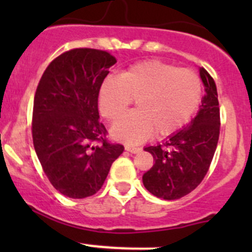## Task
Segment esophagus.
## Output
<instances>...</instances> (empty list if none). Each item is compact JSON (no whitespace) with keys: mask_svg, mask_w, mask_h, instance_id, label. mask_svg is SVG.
Returning a JSON list of instances; mask_svg holds the SVG:
<instances>
[{"mask_svg":"<svg viewBox=\"0 0 252 252\" xmlns=\"http://www.w3.org/2000/svg\"><path fill=\"white\" fill-rule=\"evenodd\" d=\"M126 150L130 154H139L141 151L140 147H133V146H126Z\"/></svg>","mask_w":252,"mask_h":252,"instance_id":"1","label":"esophagus"}]
</instances>
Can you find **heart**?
Segmentation results:
<instances>
[{
	"label": "heart",
	"instance_id": "heart-1",
	"mask_svg": "<svg viewBox=\"0 0 252 252\" xmlns=\"http://www.w3.org/2000/svg\"><path fill=\"white\" fill-rule=\"evenodd\" d=\"M201 80L188 68L151 60L130 65L119 77L108 75L98 90V108L108 121L122 116L133 100L138 110L122 117L112 135L139 144L155 134L166 138L187 126L199 108Z\"/></svg>",
	"mask_w": 252,
	"mask_h": 252
}]
</instances>
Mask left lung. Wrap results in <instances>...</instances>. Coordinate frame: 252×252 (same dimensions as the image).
<instances>
[{"label":"left lung","instance_id":"1","mask_svg":"<svg viewBox=\"0 0 252 252\" xmlns=\"http://www.w3.org/2000/svg\"><path fill=\"white\" fill-rule=\"evenodd\" d=\"M200 77L206 95L197 116L163 144L145 147L155 164L142 175V183L152 195L163 200H177L191 192L207 174L217 147L220 128L217 88L205 68H200Z\"/></svg>","mask_w":252,"mask_h":252}]
</instances>
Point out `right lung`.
Returning a JSON list of instances; mask_svg holds the SVG:
<instances>
[{
  "instance_id": "add662e5",
  "label": "right lung",
  "mask_w": 252,
  "mask_h": 252,
  "mask_svg": "<svg viewBox=\"0 0 252 252\" xmlns=\"http://www.w3.org/2000/svg\"><path fill=\"white\" fill-rule=\"evenodd\" d=\"M116 62L107 51L73 48L48 64L37 85L35 152L51 184L67 197L96 194L124 151L123 145L107 140L98 119V90Z\"/></svg>"
}]
</instances>
